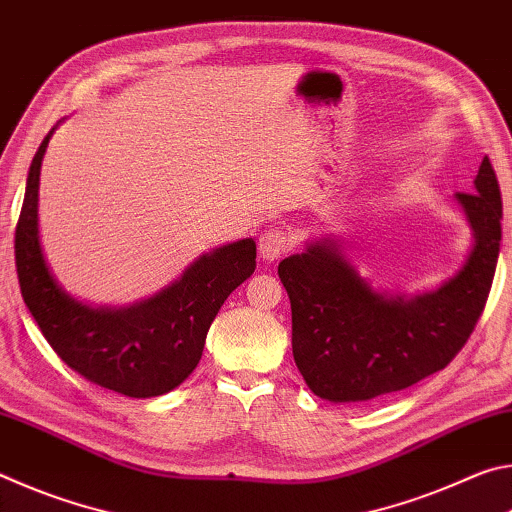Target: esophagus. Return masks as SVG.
<instances>
[{"instance_id":"1","label":"esophagus","mask_w":512,"mask_h":512,"mask_svg":"<svg viewBox=\"0 0 512 512\" xmlns=\"http://www.w3.org/2000/svg\"><path fill=\"white\" fill-rule=\"evenodd\" d=\"M257 246L259 255H262L266 262H275V259H280L291 248V239L287 232L280 228H268L259 235Z\"/></svg>"}]
</instances>
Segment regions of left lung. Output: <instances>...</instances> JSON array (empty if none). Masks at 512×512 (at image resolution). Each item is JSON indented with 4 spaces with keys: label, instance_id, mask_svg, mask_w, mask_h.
Instances as JSON below:
<instances>
[{
    "label": "left lung",
    "instance_id": "left-lung-1",
    "mask_svg": "<svg viewBox=\"0 0 512 512\" xmlns=\"http://www.w3.org/2000/svg\"><path fill=\"white\" fill-rule=\"evenodd\" d=\"M474 244L461 271L422 296L370 287L339 241L309 244L277 266L291 300V345L311 393L329 402H368L443 370L483 314L501 241V192L485 155L474 194H454Z\"/></svg>",
    "mask_w": 512,
    "mask_h": 512
}]
</instances>
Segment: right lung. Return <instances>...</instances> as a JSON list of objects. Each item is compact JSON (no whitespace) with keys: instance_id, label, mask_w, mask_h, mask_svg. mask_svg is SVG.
Here are the masks:
<instances>
[{"instance_id":"obj_1","label":"right lung","mask_w":512,"mask_h":512,"mask_svg":"<svg viewBox=\"0 0 512 512\" xmlns=\"http://www.w3.org/2000/svg\"><path fill=\"white\" fill-rule=\"evenodd\" d=\"M38 146L15 228V266L22 298L42 336L69 368L126 397H155L183 384L198 366L205 336L225 298L255 273L257 248L241 239L201 255L171 287L133 307H90L60 287L38 235Z\"/></svg>"}]
</instances>
